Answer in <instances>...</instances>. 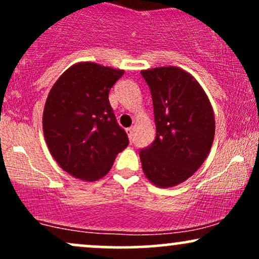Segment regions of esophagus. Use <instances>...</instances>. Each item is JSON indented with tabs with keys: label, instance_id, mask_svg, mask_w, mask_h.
Masks as SVG:
<instances>
[{
	"label": "esophagus",
	"instance_id": "obj_1",
	"mask_svg": "<svg viewBox=\"0 0 259 259\" xmlns=\"http://www.w3.org/2000/svg\"><path fill=\"white\" fill-rule=\"evenodd\" d=\"M125 132L127 134V136H129V139L132 140L133 139V133H134V127H127V129H125Z\"/></svg>",
	"mask_w": 259,
	"mask_h": 259
}]
</instances>
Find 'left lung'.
Masks as SVG:
<instances>
[{
	"mask_svg": "<svg viewBox=\"0 0 259 259\" xmlns=\"http://www.w3.org/2000/svg\"><path fill=\"white\" fill-rule=\"evenodd\" d=\"M150 86L156 139L140 151L144 174L153 185L173 187L192 177L207 158L215 133L209 99L198 81L179 67L141 72Z\"/></svg>",
	"mask_w": 259,
	"mask_h": 259,
	"instance_id": "1",
	"label": "left lung"
}]
</instances>
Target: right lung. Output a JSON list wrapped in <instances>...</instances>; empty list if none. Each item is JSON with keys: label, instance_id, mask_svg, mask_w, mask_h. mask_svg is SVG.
I'll use <instances>...</instances> for the list:
<instances>
[{"label": "right lung", "instance_id": "right-lung-1", "mask_svg": "<svg viewBox=\"0 0 259 259\" xmlns=\"http://www.w3.org/2000/svg\"><path fill=\"white\" fill-rule=\"evenodd\" d=\"M123 74L121 69L80 62L59 76L47 96L45 141L59 167L76 179L103 178L129 145L108 100L109 90Z\"/></svg>", "mask_w": 259, "mask_h": 259}]
</instances>
